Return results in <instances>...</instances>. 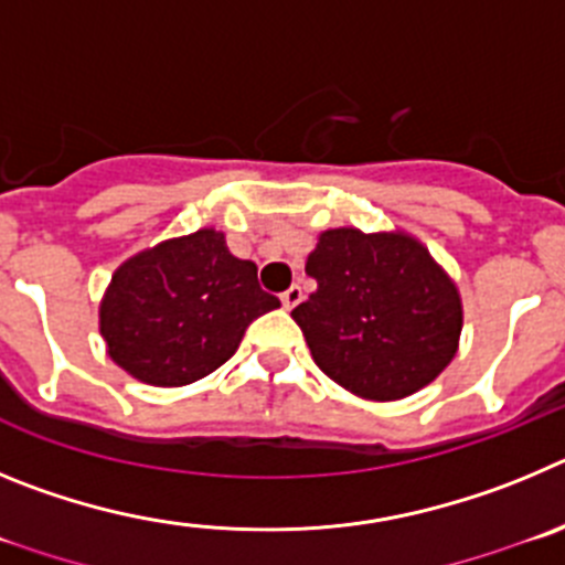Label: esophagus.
Returning <instances> with one entry per match:
<instances>
[{
	"instance_id": "esophagus-1",
	"label": "esophagus",
	"mask_w": 565,
	"mask_h": 565,
	"mask_svg": "<svg viewBox=\"0 0 565 565\" xmlns=\"http://www.w3.org/2000/svg\"><path fill=\"white\" fill-rule=\"evenodd\" d=\"M303 301V289L298 287V284H292V287L287 289V292H281V303H284V309H292V307H298V303Z\"/></svg>"
}]
</instances>
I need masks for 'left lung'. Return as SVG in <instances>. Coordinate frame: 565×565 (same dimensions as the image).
Instances as JSON below:
<instances>
[{"label":"left lung","instance_id":"obj_1","mask_svg":"<svg viewBox=\"0 0 565 565\" xmlns=\"http://www.w3.org/2000/svg\"><path fill=\"white\" fill-rule=\"evenodd\" d=\"M318 289L292 309L318 369L371 403L434 383L459 352L461 295L405 231L332 227L307 258Z\"/></svg>","mask_w":565,"mask_h":565}]
</instances>
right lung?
Masks as SVG:
<instances>
[{
	"label": "right lung",
	"instance_id": "1",
	"mask_svg": "<svg viewBox=\"0 0 565 565\" xmlns=\"http://www.w3.org/2000/svg\"><path fill=\"white\" fill-rule=\"evenodd\" d=\"M281 307L258 267L202 227L120 264L100 298V334L126 374L157 388L196 383L233 358L258 315Z\"/></svg>",
	"mask_w": 565,
	"mask_h": 565
}]
</instances>
